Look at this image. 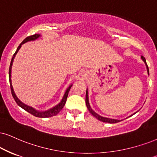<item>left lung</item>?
Wrapping results in <instances>:
<instances>
[{
  "label": "left lung",
  "instance_id": "obj_1",
  "mask_svg": "<svg viewBox=\"0 0 157 157\" xmlns=\"http://www.w3.org/2000/svg\"><path fill=\"white\" fill-rule=\"evenodd\" d=\"M141 59H142V60L144 62L145 65H146V67L147 73H148V75H149V70H148V65H147L146 59H145V57H143V56H141ZM86 107H87V109L89 110V111L90 112L91 114H92V115H93L94 117L96 118V119H98V120H100V121H102V122L113 124V123H117V122H119V121H122V120H119V119H111V118H107V117H102V116H100V115H99V114H98V113H97L96 112L94 111V110L92 109V108H91V106H90V101H89V91H88V89H86ZM138 111H136V112H135V113H132V115H130V116H129V117H132V115H134V114L136 113Z\"/></svg>",
  "mask_w": 157,
  "mask_h": 157
}]
</instances>
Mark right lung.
Instances as JSON below:
<instances>
[{
  "label": "right lung",
  "instance_id": "right-lung-1",
  "mask_svg": "<svg viewBox=\"0 0 157 157\" xmlns=\"http://www.w3.org/2000/svg\"><path fill=\"white\" fill-rule=\"evenodd\" d=\"M40 37H41V36H40V34H35V35H33V36H28V37H27L25 39L23 40V41L22 42V43L19 44V46L17 49L16 52H15L14 55H13L12 59H11V60L10 67H9V82H10L11 94H12L13 99L15 100V101H16L17 105H18L19 107H21L24 110H25L26 111H28V113L33 114V115L35 116V117H40V118H48V117H53V116L57 115V114L59 113V112L62 109H63L64 105H65V102H66L67 95H68V93H69V91H70V90H71V86H73V83L72 84H70L68 86V87L66 89L65 94H64V95L63 97V98H62L61 101L59 102V103L54 106V107L49 108V109L46 110V111H38V110L36 109V108L32 107V106L28 105H27V104L24 103V102H22L19 99L18 97L17 96L16 93H15L14 90H13V88L12 86V82H11V67H12L13 59H14L15 56H16L17 52H19V50L21 48V46H22V44L27 43V42L33 41V40H37V39H38V38H40Z\"/></svg>",
  "mask_w": 157,
  "mask_h": 157
}]
</instances>
